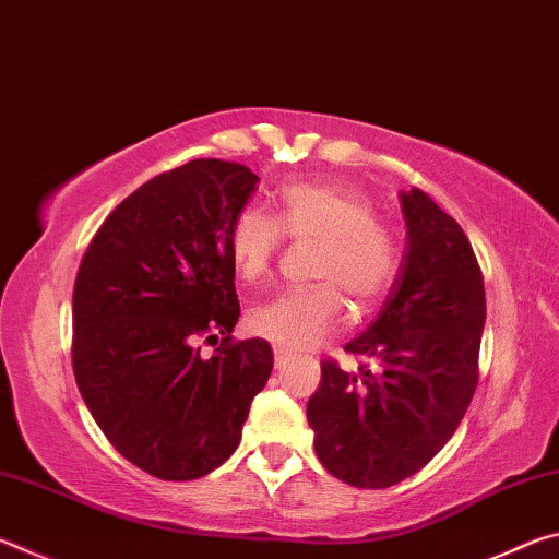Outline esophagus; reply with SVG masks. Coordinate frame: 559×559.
<instances>
[{
	"label": "esophagus",
	"instance_id": "34e87169",
	"mask_svg": "<svg viewBox=\"0 0 559 559\" xmlns=\"http://www.w3.org/2000/svg\"><path fill=\"white\" fill-rule=\"evenodd\" d=\"M273 359H276V367H283L288 362V353H283V349L273 347Z\"/></svg>",
	"mask_w": 559,
	"mask_h": 559
}]
</instances>
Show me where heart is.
I'll return each instance as SVG.
<instances>
[{"label":"heart","mask_w":559,"mask_h":559,"mask_svg":"<svg viewBox=\"0 0 559 559\" xmlns=\"http://www.w3.org/2000/svg\"><path fill=\"white\" fill-rule=\"evenodd\" d=\"M283 236L316 241L310 278L313 288L286 290L249 310L246 325L283 353L323 345L343 323V298L357 313L374 308L400 276V243L386 224L374 219L365 194L335 182H288L276 194V214L259 210L236 214L229 253L246 283L271 273Z\"/></svg>","instance_id":"b5f03b06"}]
</instances>
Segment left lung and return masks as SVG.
Instances as JSON below:
<instances>
[{"instance_id": "1", "label": "left lung", "mask_w": 559, "mask_h": 559, "mask_svg": "<svg viewBox=\"0 0 559 559\" xmlns=\"http://www.w3.org/2000/svg\"><path fill=\"white\" fill-rule=\"evenodd\" d=\"M406 253L380 316L345 353L357 374L323 359L308 400L316 453L355 488H390L443 449L478 384L486 288L459 222L421 189L400 194Z\"/></svg>"}]
</instances>
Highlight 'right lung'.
Segmentation results:
<instances>
[{"instance_id": "obj_1", "label": "right lung", "mask_w": 559, "mask_h": 559, "mask_svg": "<svg viewBox=\"0 0 559 559\" xmlns=\"http://www.w3.org/2000/svg\"><path fill=\"white\" fill-rule=\"evenodd\" d=\"M257 182L212 157L157 175L108 214L75 273V384L118 453L155 478L222 466L271 377L266 340H231L229 229ZM200 338L221 345L212 358Z\"/></svg>"}]
</instances>
